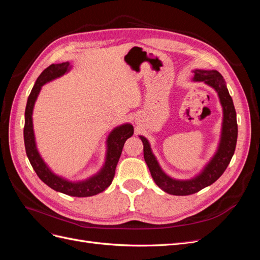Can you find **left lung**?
I'll return each instance as SVG.
<instances>
[{"mask_svg":"<svg viewBox=\"0 0 260 260\" xmlns=\"http://www.w3.org/2000/svg\"><path fill=\"white\" fill-rule=\"evenodd\" d=\"M194 73L195 81H204L218 92L220 102H221L223 107L222 136L218 152L202 174L187 181H179L169 178L160 169L158 162L151 152V147H149L147 140L144 137H140L143 142L144 159L149 171H151L153 180L162 191L171 195H191L214 183L221 177L228 165L230 164L235 151V146H237V113H235L232 98L226 89L222 76L217 70H195Z\"/></svg>","mask_w":260,"mask_h":260,"instance_id":"left-lung-1","label":"left lung"}]
</instances>
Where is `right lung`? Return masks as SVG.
<instances>
[{
  "label": "right lung",
  "mask_w": 260,
  "mask_h": 260,
  "mask_svg": "<svg viewBox=\"0 0 260 260\" xmlns=\"http://www.w3.org/2000/svg\"><path fill=\"white\" fill-rule=\"evenodd\" d=\"M68 61L61 62V64H52L48 68L44 69L41 75L38 77L36 84L34 85L32 90H31V93L27 101L25 112V127H23V140H25L26 153L31 166H32L38 177L40 178L46 185H49L55 191L70 196L86 198V196H93L103 192L112 184L113 179L115 177L117 164L120 158V155L122 152V147L127 139L132 137L133 127L131 124H123L116 128L111 135H109L107 140L108 149L106 162L104 168L102 169L99 175L94 176L89 180L83 181V182L73 183L55 176L53 172H51L37 151L32 128V109L35 102L38 98V94L41 90V86L44 83L55 79V78H58L61 75H64L68 70Z\"/></svg>",
  "instance_id": "add662e5"
}]
</instances>
